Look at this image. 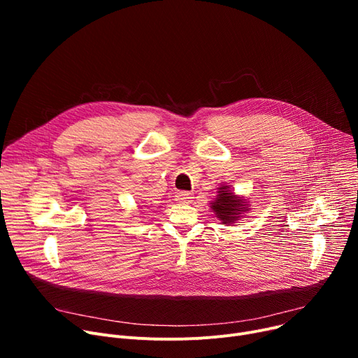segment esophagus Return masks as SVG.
Masks as SVG:
<instances>
[{"label": "esophagus", "instance_id": "esophagus-1", "mask_svg": "<svg viewBox=\"0 0 358 358\" xmlns=\"http://www.w3.org/2000/svg\"><path fill=\"white\" fill-rule=\"evenodd\" d=\"M193 199H194V197H193V193H190V192H178V193L176 194V200H177L178 203H181V204L192 203Z\"/></svg>", "mask_w": 358, "mask_h": 358}]
</instances>
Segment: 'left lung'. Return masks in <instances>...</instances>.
Segmentation results:
<instances>
[{
    "mask_svg": "<svg viewBox=\"0 0 358 358\" xmlns=\"http://www.w3.org/2000/svg\"><path fill=\"white\" fill-rule=\"evenodd\" d=\"M247 201L238 199L231 190H228V187H220L219 189V196L216 200L212 203V209L216 213V217H219L224 224L234 223L242 212H245L248 204Z\"/></svg>",
    "mask_w": 358,
    "mask_h": 358,
    "instance_id": "obj_1",
    "label": "left lung"
}]
</instances>
